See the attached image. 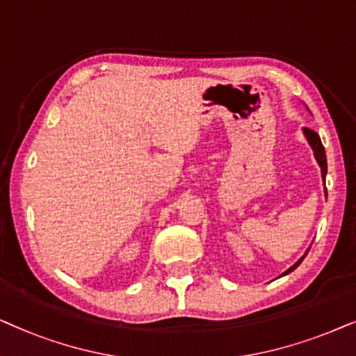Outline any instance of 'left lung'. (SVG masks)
Masks as SVG:
<instances>
[{
	"mask_svg": "<svg viewBox=\"0 0 356 356\" xmlns=\"http://www.w3.org/2000/svg\"><path fill=\"white\" fill-rule=\"evenodd\" d=\"M302 135H305V138L307 140V143H309L312 151H314V158H316L317 164H319V168H321V175H322V179H324V181H325V175H327V158H325V149H324V146H322V143H321L319 135H317L316 131L311 130V129H302ZM324 186H325V182H324ZM325 197H327V191H325ZM307 252H309V249L306 250L305 255H302L301 259H298V262H295L290 268L285 270V272H283L280 277H285V275L291 273L293 270H295L298 265L302 262V259L306 257Z\"/></svg>",
	"mask_w": 356,
	"mask_h": 356,
	"instance_id": "8db88e82",
	"label": "left lung"
}]
</instances>
